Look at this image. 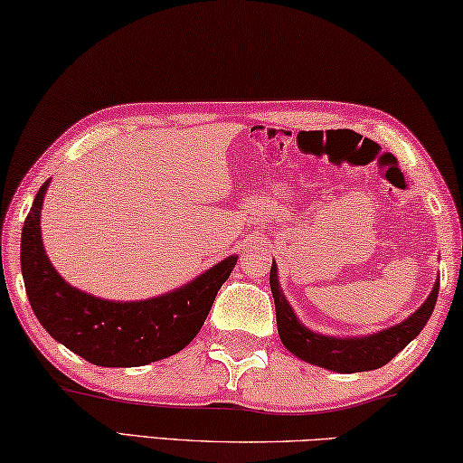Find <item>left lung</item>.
Listing matches in <instances>:
<instances>
[{
    "instance_id": "left-lung-1",
    "label": "left lung",
    "mask_w": 463,
    "mask_h": 463,
    "mask_svg": "<svg viewBox=\"0 0 463 463\" xmlns=\"http://www.w3.org/2000/svg\"><path fill=\"white\" fill-rule=\"evenodd\" d=\"M269 286L276 303L278 334H280L286 350H290L300 361L335 373L373 371L390 363L398 352L406 348L422 332L432 309H435L439 295V282H435L429 298L402 324L361 337H335L311 332L309 327L300 324L284 292L280 290L278 266L274 261H271L269 269Z\"/></svg>"
}]
</instances>
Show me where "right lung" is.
Listing matches in <instances>:
<instances>
[{
    "label": "right lung",
    "instance_id": "add662e5",
    "mask_svg": "<svg viewBox=\"0 0 463 463\" xmlns=\"http://www.w3.org/2000/svg\"><path fill=\"white\" fill-rule=\"evenodd\" d=\"M45 181L22 226L20 266L41 326L65 348L99 366H142L177 354L200 332L237 255L181 288L146 300H107L73 288L51 266L41 239Z\"/></svg>",
    "mask_w": 463,
    "mask_h": 463
}]
</instances>
